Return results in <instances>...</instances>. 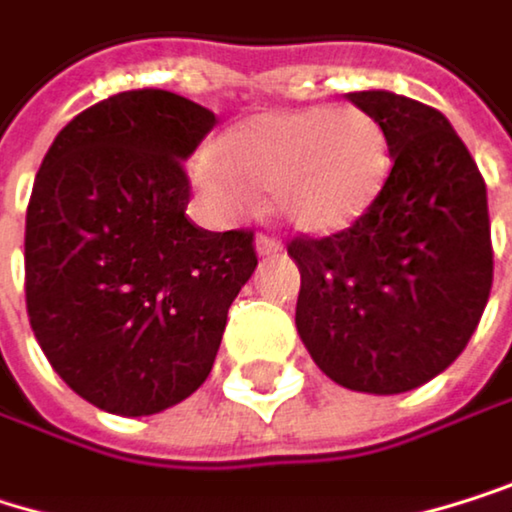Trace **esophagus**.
Here are the masks:
<instances>
[{"instance_id": "1", "label": "esophagus", "mask_w": 512, "mask_h": 512, "mask_svg": "<svg viewBox=\"0 0 512 512\" xmlns=\"http://www.w3.org/2000/svg\"><path fill=\"white\" fill-rule=\"evenodd\" d=\"M254 245H258V254L261 258H267V254H279L282 251V242L270 233H261L258 239H254Z\"/></svg>"}]
</instances>
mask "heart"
I'll return each instance as SVG.
<instances>
[{
    "label": "heart",
    "mask_w": 512,
    "mask_h": 512,
    "mask_svg": "<svg viewBox=\"0 0 512 512\" xmlns=\"http://www.w3.org/2000/svg\"><path fill=\"white\" fill-rule=\"evenodd\" d=\"M388 139L361 105L267 112L200 151L194 178L224 215L258 209L270 191L276 215L300 233H340L379 197Z\"/></svg>",
    "instance_id": "heart-1"
}]
</instances>
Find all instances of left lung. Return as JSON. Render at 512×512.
Returning a JSON list of instances; mask_svg holds the SVG:
<instances>
[{
    "instance_id": "obj_1",
    "label": "left lung",
    "mask_w": 512,
    "mask_h": 512,
    "mask_svg": "<svg viewBox=\"0 0 512 512\" xmlns=\"http://www.w3.org/2000/svg\"><path fill=\"white\" fill-rule=\"evenodd\" d=\"M388 139L391 172L346 230L294 236L297 334L337 385L400 394L443 373L492 291L486 181L452 124L388 90L346 93Z\"/></svg>"
}]
</instances>
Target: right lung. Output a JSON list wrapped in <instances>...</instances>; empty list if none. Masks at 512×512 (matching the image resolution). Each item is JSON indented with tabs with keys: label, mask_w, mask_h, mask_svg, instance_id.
Returning a JSON list of instances; mask_svg holds the SVG:
<instances>
[{
	"label": "right lung",
	"mask_w": 512,
	"mask_h": 512,
	"mask_svg": "<svg viewBox=\"0 0 512 512\" xmlns=\"http://www.w3.org/2000/svg\"><path fill=\"white\" fill-rule=\"evenodd\" d=\"M215 127L169 90L72 118L26 209V312L60 379L115 416H154L209 376L227 309L258 267L251 230L188 221L185 160Z\"/></svg>",
	"instance_id": "right-lung-1"
}]
</instances>
